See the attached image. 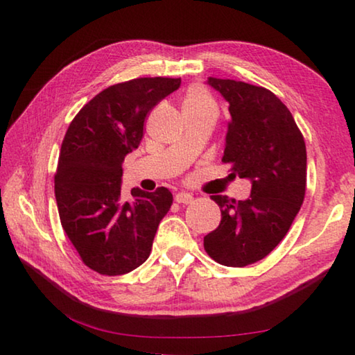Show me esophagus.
I'll return each instance as SVG.
<instances>
[{"label": "esophagus", "instance_id": "34e87169", "mask_svg": "<svg viewBox=\"0 0 355 355\" xmlns=\"http://www.w3.org/2000/svg\"><path fill=\"white\" fill-rule=\"evenodd\" d=\"M192 200H194V196L189 194V192H186V191H182V192H178V194H175V202H178V203H191Z\"/></svg>", "mask_w": 355, "mask_h": 355}]
</instances>
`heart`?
I'll list each match as a JSON object with an SVG mask.
<instances>
[{
  "instance_id": "1",
  "label": "heart",
  "mask_w": 355,
  "mask_h": 355,
  "mask_svg": "<svg viewBox=\"0 0 355 355\" xmlns=\"http://www.w3.org/2000/svg\"><path fill=\"white\" fill-rule=\"evenodd\" d=\"M216 110V101L203 86H191L183 100V111H203Z\"/></svg>"
}]
</instances>
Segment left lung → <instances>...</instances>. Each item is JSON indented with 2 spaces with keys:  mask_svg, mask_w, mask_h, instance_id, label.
<instances>
[{
  "mask_svg": "<svg viewBox=\"0 0 355 355\" xmlns=\"http://www.w3.org/2000/svg\"><path fill=\"white\" fill-rule=\"evenodd\" d=\"M207 84L230 112L222 161L252 191L245 200L211 196L222 219L203 245L218 263L243 268L271 254L290 230L305 196L307 152L290 110L271 91L213 76Z\"/></svg>",
  "mask_w": 355,
  "mask_h": 355,
  "instance_id": "obj_1",
  "label": "left lung"
}]
</instances>
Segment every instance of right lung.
Here are the masks:
<instances>
[{"label": "right lung", "mask_w": 355, "mask_h": 355, "mask_svg": "<svg viewBox=\"0 0 355 355\" xmlns=\"http://www.w3.org/2000/svg\"><path fill=\"white\" fill-rule=\"evenodd\" d=\"M182 84L180 78H136L114 84L71 120L59 153L55 194L64 232L83 263L103 275L139 268L172 205L169 189H131L125 202L122 164L142 141L147 114Z\"/></svg>", "instance_id": "add662e5"}]
</instances>
